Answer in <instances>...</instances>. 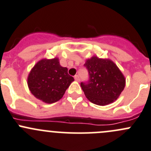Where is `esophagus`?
<instances>
[{
  "instance_id": "1",
  "label": "esophagus",
  "mask_w": 151,
  "mask_h": 151,
  "mask_svg": "<svg viewBox=\"0 0 151 151\" xmlns=\"http://www.w3.org/2000/svg\"><path fill=\"white\" fill-rule=\"evenodd\" d=\"M74 80H77V81H80V77H79V75L74 76Z\"/></svg>"
}]
</instances>
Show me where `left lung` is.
<instances>
[{
    "label": "left lung",
    "mask_w": 151,
    "mask_h": 151,
    "mask_svg": "<svg viewBox=\"0 0 151 151\" xmlns=\"http://www.w3.org/2000/svg\"><path fill=\"white\" fill-rule=\"evenodd\" d=\"M84 66L88 70L89 78L80 85L91 102L104 106L118 98L124 89L126 80L112 60L94 56L87 60Z\"/></svg>",
    "instance_id": "left-lung-1"
}]
</instances>
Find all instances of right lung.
Listing matches in <instances>:
<instances>
[{
  "label": "right lung",
  "instance_id": "1",
  "mask_svg": "<svg viewBox=\"0 0 151 151\" xmlns=\"http://www.w3.org/2000/svg\"><path fill=\"white\" fill-rule=\"evenodd\" d=\"M73 81V77L68 74V68L60 66L58 59H42L30 71L28 85L36 98L52 104L63 97Z\"/></svg>",
  "mask_w": 151,
  "mask_h": 151
}]
</instances>
